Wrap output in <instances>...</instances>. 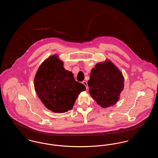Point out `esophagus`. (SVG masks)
<instances>
[{"mask_svg": "<svg viewBox=\"0 0 158 158\" xmlns=\"http://www.w3.org/2000/svg\"><path fill=\"white\" fill-rule=\"evenodd\" d=\"M82 83L86 86V89H88V83H87V82L86 81H83L82 82Z\"/></svg>", "mask_w": 158, "mask_h": 158, "instance_id": "1", "label": "esophagus"}]
</instances>
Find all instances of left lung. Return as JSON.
<instances>
[{
	"instance_id": "1",
	"label": "left lung",
	"mask_w": 158,
	"mask_h": 158,
	"mask_svg": "<svg viewBox=\"0 0 158 158\" xmlns=\"http://www.w3.org/2000/svg\"><path fill=\"white\" fill-rule=\"evenodd\" d=\"M124 76L111 60L97 63L90 72L88 82L89 92L102 108L115 105L124 89Z\"/></svg>"
}]
</instances>
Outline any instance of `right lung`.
<instances>
[{
	"instance_id": "1",
	"label": "right lung",
	"mask_w": 158,
	"mask_h": 158,
	"mask_svg": "<svg viewBox=\"0 0 158 158\" xmlns=\"http://www.w3.org/2000/svg\"><path fill=\"white\" fill-rule=\"evenodd\" d=\"M34 88L45 107L56 113L72 109L78 95L86 90L85 86L76 81L73 74L64 68L56 54L50 56L38 68Z\"/></svg>"
}]
</instances>
